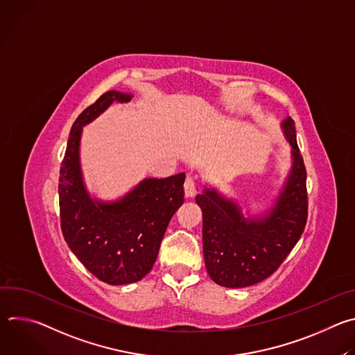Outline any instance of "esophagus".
I'll return each instance as SVG.
<instances>
[{
    "label": "esophagus",
    "mask_w": 355,
    "mask_h": 355,
    "mask_svg": "<svg viewBox=\"0 0 355 355\" xmlns=\"http://www.w3.org/2000/svg\"><path fill=\"white\" fill-rule=\"evenodd\" d=\"M184 189H185V196L187 198H192L196 192V187H195V180L193 177L188 175L187 180H185V184H184Z\"/></svg>",
    "instance_id": "34e87169"
}]
</instances>
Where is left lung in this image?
Here are the masks:
<instances>
[{
    "label": "left lung",
    "mask_w": 355,
    "mask_h": 355,
    "mask_svg": "<svg viewBox=\"0 0 355 355\" xmlns=\"http://www.w3.org/2000/svg\"><path fill=\"white\" fill-rule=\"evenodd\" d=\"M281 130L291 146V167L270 205L243 211L236 198L211 185L195 196L204 220L202 243L207 271L220 286L245 288L268 278L305 229L306 170L291 116L281 121Z\"/></svg>",
    "instance_id": "1"
}]
</instances>
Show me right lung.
I'll return each instance as SVG.
<instances>
[{
	"mask_svg": "<svg viewBox=\"0 0 355 355\" xmlns=\"http://www.w3.org/2000/svg\"><path fill=\"white\" fill-rule=\"evenodd\" d=\"M130 92L108 91L84 110L71 126L60 167V220L74 256L110 285L133 284L153 268L167 226L184 202L185 174L143 178L116 199H101L87 188L80 146L83 128Z\"/></svg>",
	"mask_w": 355,
	"mask_h": 355,
	"instance_id": "add662e5",
	"label": "right lung"
}]
</instances>
